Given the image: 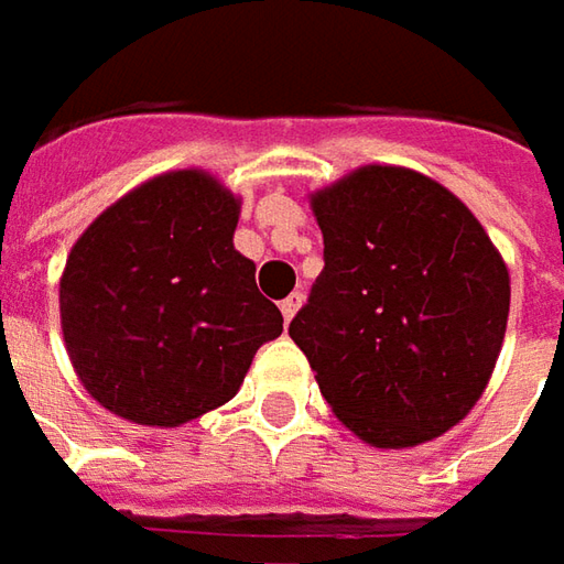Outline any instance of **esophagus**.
Here are the masks:
<instances>
[{
  "label": "esophagus",
  "mask_w": 564,
  "mask_h": 564,
  "mask_svg": "<svg viewBox=\"0 0 564 564\" xmlns=\"http://www.w3.org/2000/svg\"><path fill=\"white\" fill-rule=\"evenodd\" d=\"M301 301H304V294L294 292V294H289L282 304H279V311H282V316H285V323H292V316L301 311Z\"/></svg>",
  "instance_id": "34e87169"
}]
</instances>
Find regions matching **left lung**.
Returning a JSON list of instances; mask_svg holds the SVG:
<instances>
[{
	"label": "left lung",
	"mask_w": 564,
	"mask_h": 564,
	"mask_svg": "<svg viewBox=\"0 0 564 564\" xmlns=\"http://www.w3.org/2000/svg\"><path fill=\"white\" fill-rule=\"evenodd\" d=\"M326 267L289 326L358 440L414 448L462 423L502 351L511 282L487 228L404 165L311 194Z\"/></svg>",
	"instance_id": "obj_1"
}]
</instances>
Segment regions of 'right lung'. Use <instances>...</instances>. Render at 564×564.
<instances>
[{"label": "right lung", "mask_w": 564, "mask_h": 564, "mask_svg": "<svg viewBox=\"0 0 564 564\" xmlns=\"http://www.w3.org/2000/svg\"><path fill=\"white\" fill-rule=\"evenodd\" d=\"M241 197L204 169L163 172L106 206L65 260L62 336L77 379L116 417L182 426L235 399L282 336L235 250Z\"/></svg>", "instance_id": "obj_1"}]
</instances>
